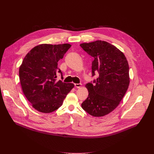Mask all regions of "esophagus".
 I'll list each match as a JSON object with an SVG mask.
<instances>
[{"label":"esophagus","instance_id":"esophagus-1","mask_svg":"<svg viewBox=\"0 0 154 154\" xmlns=\"http://www.w3.org/2000/svg\"><path fill=\"white\" fill-rule=\"evenodd\" d=\"M74 85H75V87H76V88H80L82 86V85L81 83H75Z\"/></svg>","mask_w":154,"mask_h":154}]
</instances>
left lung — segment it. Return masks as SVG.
Wrapping results in <instances>:
<instances>
[{"mask_svg": "<svg viewBox=\"0 0 154 154\" xmlns=\"http://www.w3.org/2000/svg\"><path fill=\"white\" fill-rule=\"evenodd\" d=\"M80 46L94 58L92 74L99 72L94 85L87 83L88 97L82 103L85 112L94 117L111 113L119 105L130 83L129 66L123 52L110 43L97 40Z\"/></svg>", "mask_w": 154, "mask_h": 154, "instance_id": "8db88e82", "label": "left lung"}]
</instances>
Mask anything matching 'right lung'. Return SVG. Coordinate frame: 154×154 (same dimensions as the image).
Segmentation results:
<instances>
[{
  "label": "right lung",
  "instance_id": "1",
  "mask_svg": "<svg viewBox=\"0 0 154 154\" xmlns=\"http://www.w3.org/2000/svg\"><path fill=\"white\" fill-rule=\"evenodd\" d=\"M69 44H42L32 49L19 67L22 90L37 111L49 113L60 108L66 96L74 87L71 83L57 81L61 70L58 62L71 48Z\"/></svg>",
  "mask_w": 154,
  "mask_h": 154
}]
</instances>
